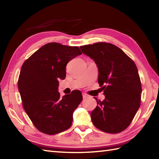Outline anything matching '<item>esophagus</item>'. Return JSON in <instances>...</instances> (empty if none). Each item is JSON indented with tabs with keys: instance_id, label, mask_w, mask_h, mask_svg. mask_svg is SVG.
Here are the masks:
<instances>
[{
	"instance_id": "esophagus-1",
	"label": "esophagus",
	"mask_w": 159,
	"mask_h": 159,
	"mask_svg": "<svg viewBox=\"0 0 159 159\" xmlns=\"http://www.w3.org/2000/svg\"><path fill=\"white\" fill-rule=\"evenodd\" d=\"M82 94H83V99H85V98H88V97H89V96L87 95V94L86 93H83Z\"/></svg>"
}]
</instances>
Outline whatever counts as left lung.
Masks as SVG:
<instances>
[{"label": "left lung", "mask_w": 159, "mask_h": 159, "mask_svg": "<svg viewBox=\"0 0 159 159\" xmlns=\"http://www.w3.org/2000/svg\"><path fill=\"white\" fill-rule=\"evenodd\" d=\"M95 61L98 82L105 98L98 100L91 113L97 128L108 133H119L129 126L141 104L142 92L135 63L117 46L105 42L80 47Z\"/></svg>", "instance_id": "1"}]
</instances>
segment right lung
Here are the masks:
<instances>
[{
	"label": "right lung",
	"instance_id": "add662e5",
	"mask_svg": "<svg viewBox=\"0 0 159 159\" xmlns=\"http://www.w3.org/2000/svg\"><path fill=\"white\" fill-rule=\"evenodd\" d=\"M82 54L79 47L46 43L26 60L18 86L25 112L42 133L55 134L71 126L73 113L83 100L79 90L61 97L59 80L66 76L70 61Z\"/></svg>",
	"mask_w": 159,
	"mask_h": 159
}]
</instances>
